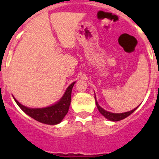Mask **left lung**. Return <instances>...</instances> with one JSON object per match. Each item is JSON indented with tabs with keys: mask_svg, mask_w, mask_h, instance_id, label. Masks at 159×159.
Listing matches in <instances>:
<instances>
[{
	"mask_svg": "<svg viewBox=\"0 0 159 159\" xmlns=\"http://www.w3.org/2000/svg\"><path fill=\"white\" fill-rule=\"evenodd\" d=\"M95 99H96V97H95ZM96 104H97V109H98V111L101 114H102V116H105L106 119H108L110 120L111 121H119V120H123V119L126 118L127 116H129V115L133 113L134 111H135L136 108H134V110L130 111H128V112H125V113H120V114H116V113H111V112H108V111H105L104 109H102L101 106L98 105L97 102L96 101Z\"/></svg>",
	"mask_w": 159,
	"mask_h": 159,
	"instance_id": "obj_1",
	"label": "left lung"
}]
</instances>
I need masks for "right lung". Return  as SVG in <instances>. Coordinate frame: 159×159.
Listing matches in <instances>:
<instances>
[{"instance_id":"add662e5","label":"right lung","mask_w":159,"mask_h":159,"mask_svg":"<svg viewBox=\"0 0 159 159\" xmlns=\"http://www.w3.org/2000/svg\"><path fill=\"white\" fill-rule=\"evenodd\" d=\"M74 84L75 82H73L67 87L62 99L60 100L57 104L48 106L46 108H28V107L21 105L15 98L14 99L17 105L20 106V108L25 113L30 116L31 118L34 119L35 120L39 121V122L46 124V125H57L62 120V119L64 118V116L68 112V109H69L70 103H71L72 90Z\"/></svg>"}]
</instances>
